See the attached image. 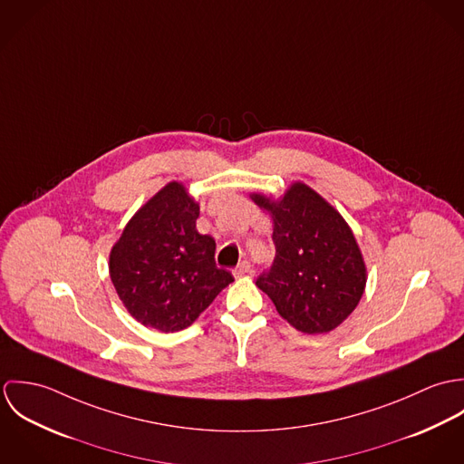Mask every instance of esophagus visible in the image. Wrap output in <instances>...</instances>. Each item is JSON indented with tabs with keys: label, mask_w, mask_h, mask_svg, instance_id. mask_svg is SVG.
<instances>
[{
	"label": "esophagus",
	"mask_w": 464,
	"mask_h": 464,
	"mask_svg": "<svg viewBox=\"0 0 464 464\" xmlns=\"http://www.w3.org/2000/svg\"><path fill=\"white\" fill-rule=\"evenodd\" d=\"M250 269H252V266L248 261H243V263H239V265L236 266V269L232 271L234 273V276H243V275H246V273H250Z\"/></svg>",
	"instance_id": "esophagus-1"
}]
</instances>
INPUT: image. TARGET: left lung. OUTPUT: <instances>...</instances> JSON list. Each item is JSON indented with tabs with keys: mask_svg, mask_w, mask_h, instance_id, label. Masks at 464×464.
<instances>
[{
	"mask_svg": "<svg viewBox=\"0 0 464 464\" xmlns=\"http://www.w3.org/2000/svg\"><path fill=\"white\" fill-rule=\"evenodd\" d=\"M252 199L271 214L275 245V261L257 278V287L296 331H334L352 314L366 287V265L352 228L302 182L280 199Z\"/></svg>",
	"mask_w": 464,
	"mask_h": 464,
	"instance_id": "obj_1",
	"label": "left lung"
}]
</instances>
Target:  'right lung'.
Instances as JSON below:
<instances>
[{
    "instance_id": "obj_1",
    "label": "right lung",
    "mask_w": 464,
    "mask_h": 464,
    "mask_svg": "<svg viewBox=\"0 0 464 464\" xmlns=\"http://www.w3.org/2000/svg\"><path fill=\"white\" fill-rule=\"evenodd\" d=\"M199 205L169 182L127 223L109 257L111 280L144 327L188 329L234 276L214 263L216 241L197 230Z\"/></svg>"
}]
</instances>
